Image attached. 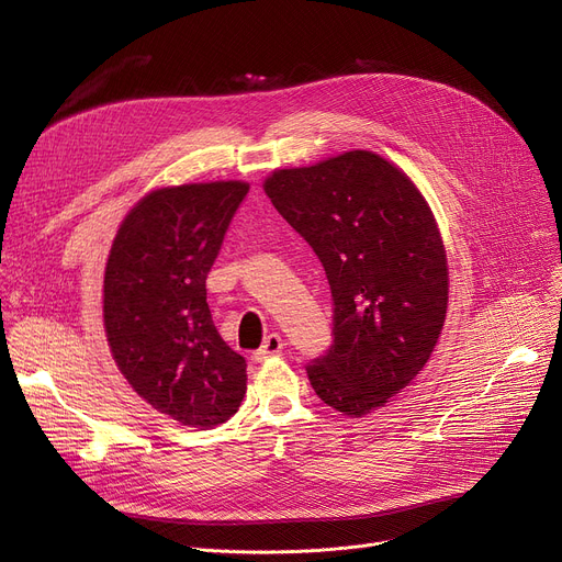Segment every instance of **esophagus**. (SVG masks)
Listing matches in <instances>:
<instances>
[{"mask_svg":"<svg viewBox=\"0 0 562 562\" xmlns=\"http://www.w3.org/2000/svg\"><path fill=\"white\" fill-rule=\"evenodd\" d=\"M282 350H284L282 336H280V334H269L267 339H265V344H261V348L252 355V359H255V361H267V359H271V357H278Z\"/></svg>","mask_w":562,"mask_h":562,"instance_id":"34e87169","label":"esophagus"}]
</instances>
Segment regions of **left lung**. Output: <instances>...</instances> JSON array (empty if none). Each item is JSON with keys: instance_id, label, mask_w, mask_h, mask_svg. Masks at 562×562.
Segmentation results:
<instances>
[{"instance_id": "1", "label": "left lung", "mask_w": 562, "mask_h": 562, "mask_svg": "<svg viewBox=\"0 0 562 562\" xmlns=\"http://www.w3.org/2000/svg\"><path fill=\"white\" fill-rule=\"evenodd\" d=\"M265 192L331 289L334 339L307 366L312 389L344 416L372 414L438 344L450 278L436 218L408 176L372 151L278 169Z\"/></svg>"}]
</instances>
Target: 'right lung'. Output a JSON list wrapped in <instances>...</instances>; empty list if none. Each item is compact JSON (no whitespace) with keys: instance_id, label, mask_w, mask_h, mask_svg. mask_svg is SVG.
<instances>
[{"instance_id":"add662e5","label":"right lung","mask_w":562,"mask_h":562,"mask_svg":"<svg viewBox=\"0 0 562 562\" xmlns=\"http://www.w3.org/2000/svg\"><path fill=\"white\" fill-rule=\"evenodd\" d=\"M246 194L239 180L156 190L126 214L108 255L112 357L139 397L187 427L226 423L246 395V359L218 336L205 289Z\"/></svg>"}]
</instances>
